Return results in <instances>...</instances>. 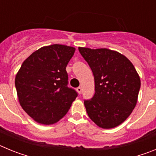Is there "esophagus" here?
I'll return each instance as SVG.
<instances>
[{
	"label": "esophagus",
	"mask_w": 156,
	"mask_h": 156,
	"mask_svg": "<svg viewBox=\"0 0 156 156\" xmlns=\"http://www.w3.org/2000/svg\"><path fill=\"white\" fill-rule=\"evenodd\" d=\"M76 90H77V92H78V93H79L80 94L81 92H82V88H81V87H77L76 88Z\"/></svg>",
	"instance_id": "34e87169"
}]
</instances>
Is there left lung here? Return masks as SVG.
Wrapping results in <instances>:
<instances>
[{"label": "left lung", "instance_id": "8db88e82", "mask_svg": "<svg viewBox=\"0 0 156 156\" xmlns=\"http://www.w3.org/2000/svg\"><path fill=\"white\" fill-rule=\"evenodd\" d=\"M94 76L95 93L84 100L90 119L110 129L124 122L137 104L140 80L133 65L119 52L107 48H79Z\"/></svg>", "mask_w": 156, "mask_h": 156}]
</instances>
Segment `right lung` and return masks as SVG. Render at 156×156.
<instances>
[{"instance_id":"add662e5","label":"right lung","mask_w":156,"mask_h":156,"mask_svg":"<svg viewBox=\"0 0 156 156\" xmlns=\"http://www.w3.org/2000/svg\"><path fill=\"white\" fill-rule=\"evenodd\" d=\"M73 47L53 44L30 55L16 76L22 108L36 122L53 124L71 107L77 92L68 87L66 66L75 52Z\"/></svg>"}]
</instances>
